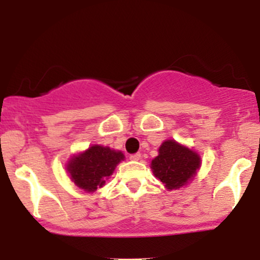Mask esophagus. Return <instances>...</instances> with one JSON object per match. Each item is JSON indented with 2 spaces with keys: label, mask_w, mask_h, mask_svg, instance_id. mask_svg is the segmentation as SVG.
I'll list each match as a JSON object with an SVG mask.
<instances>
[{
  "label": "esophagus",
  "mask_w": 260,
  "mask_h": 260,
  "mask_svg": "<svg viewBox=\"0 0 260 260\" xmlns=\"http://www.w3.org/2000/svg\"><path fill=\"white\" fill-rule=\"evenodd\" d=\"M140 157H142V155H140L139 153H136V154L131 155L129 159L132 160V161H138V160H140Z\"/></svg>",
  "instance_id": "obj_1"
}]
</instances>
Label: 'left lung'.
<instances>
[{"mask_svg": "<svg viewBox=\"0 0 260 260\" xmlns=\"http://www.w3.org/2000/svg\"><path fill=\"white\" fill-rule=\"evenodd\" d=\"M201 161L194 150L170 139L160 145L159 155L151 160V170L169 190L180 189L194 177Z\"/></svg>", "mask_w": 260, "mask_h": 260, "instance_id": "obj_1", "label": "left lung"}]
</instances>
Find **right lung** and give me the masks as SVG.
Here are the masks:
<instances>
[{
    "mask_svg": "<svg viewBox=\"0 0 260 260\" xmlns=\"http://www.w3.org/2000/svg\"><path fill=\"white\" fill-rule=\"evenodd\" d=\"M122 160H124L122 151L103 145H91L83 153L71 157L67 172L77 187L91 193L105 184Z\"/></svg>",
    "mask_w": 260,
    "mask_h": 260,
    "instance_id": "1",
    "label": "right lung"
}]
</instances>
